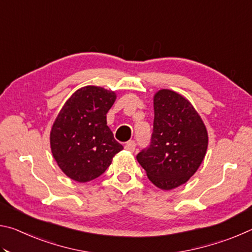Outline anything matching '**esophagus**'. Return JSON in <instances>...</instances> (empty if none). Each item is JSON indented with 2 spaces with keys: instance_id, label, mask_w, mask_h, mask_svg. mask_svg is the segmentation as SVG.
Wrapping results in <instances>:
<instances>
[{
  "instance_id": "esophagus-1",
  "label": "esophagus",
  "mask_w": 252,
  "mask_h": 252,
  "mask_svg": "<svg viewBox=\"0 0 252 252\" xmlns=\"http://www.w3.org/2000/svg\"><path fill=\"white\" fill-rule=\"evenodd\" d=\"M135 147H136V144H135V141H133V140H131V141H127L126 143V149L127 151H131V152H133L134 150H135Z\"/></svg>"
}]
</instances>
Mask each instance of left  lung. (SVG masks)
Wrapping results in <instances>:
<instances>
[{
  "mask_svg": "<svg viewBox=\"0 0 252 252\" xmlns=\"http://www.w3.org/2000/svg\"><path fill=\"white\" fill-rule=\"evenodd\" d=\"M155 120L151 142L136 160L149 180L162 190L186 183L201 164L208 133L189 101L171 90H160L153 99Z\"/></svg>",
  "mask_w": 252,
  "mask_h": 252,
  "instance_id": "left-lung-1",
  "label": "left lung"
}]
</instances>
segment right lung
<instances>
[{
    "instance_id": "add662e5",
    "label": "right lung",
    "mask_w": 252,
    "mask_h": 252,
    "mask_svg": "<svg viewBox=\"0 0 252 252\" xmlns=\"http://www.w3.org/2000/svg\"><path fill=\"white\" fill-rule=\"evenodd\" d=\"M116 93L103 88H81L60 111L50 134L59 167L72 180L88 182L100 177L123 147L106 126V113Z\"/></svg>"
}]
</instances>
